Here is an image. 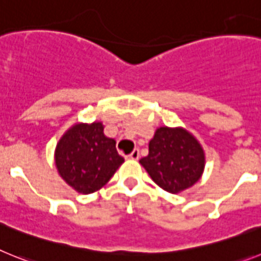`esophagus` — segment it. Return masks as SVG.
Here are the masks:
<instances>
[{
    "instance_id": "obj_1",
    "label": "esophagus",
    "mask_w": 261,
    "mask_h": 261,
    "mask_svg": "<svg viewBox=\"0 0 261 261\" xmlns=\"http://www.w3.org/2000/svg\"><path fill=\"white\" fill-rule=\"evenodd\" d=\"M139 149L138 148H135L133 151V152L130 153V155H128V159H131V160H138V159H139Z\"/></svg>"
}]
</instances>
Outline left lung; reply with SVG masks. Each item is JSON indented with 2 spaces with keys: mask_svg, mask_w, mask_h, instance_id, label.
Returning a JSON list of instances; mask_svg holds the SVG:
<instances>
[{
  "mask_svg": "<svg viewBox=\"0 0 261 261\" xmlns=\"http://www.w3.org/2000/svg\"><path fill=\"white\" fill-rule=\"evenodd\" d=\"M160 188L178 193L199 180L205 156L199 143L182 128L160 127L148 144V155L139 160Z\"/></svg>",
  "mask_w": 261,
  "mask_h": 261,
  "instance_id": "8db88e82",
  "label": "left lung"
}]
</instances>
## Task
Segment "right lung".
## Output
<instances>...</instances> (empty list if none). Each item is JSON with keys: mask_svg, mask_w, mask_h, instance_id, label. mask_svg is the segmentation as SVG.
Returning a JSON list of instances; mask_svg holds the SVG:
<instances>
[{"mask_svg": "<svg viewBox=\"0 0 261 261\" xmlns=\"http://www.w3.org/2000/svg\"><path fill=\"white\" fill-rule=\"evenodd\" d=\"M58 171L79 193L101 189L124 162L115 148V140L103 135L99 122L76 124L64 134L56 146Z\"/></svg>", "mask_w": 261, "mask_h": 261, "instance_id": "right-lung-1", "label": "right lung"}]
</instances>
